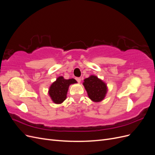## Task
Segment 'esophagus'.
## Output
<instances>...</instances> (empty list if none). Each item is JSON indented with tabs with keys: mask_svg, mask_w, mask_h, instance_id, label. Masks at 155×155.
<instances>
[{
	"mask_svg": "<svg viewBox=\"0 0 155 155\" xmlns=\"http://www.w3.org/2000/svg\"><path fill=\"white\" fill-rule=\"evenodd\" d=\"M76 81L78 83H80L81 82V78H76Z\"/></svg>",
	"mask_w": 155,
	"mask_h": 155,
	"instance_id": "1",
	"label": "esophagus"
}]
</instances>
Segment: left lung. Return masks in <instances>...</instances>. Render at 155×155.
<instances>
[{"label": "left lung", "instance_id": "1", "mask_svg": "<svg viewBox=\"0 0 155 155\" xmlns=\"http://www.w3.org/2000/svg\"><path fill=\"white\" fill-rule=\"evenodd\" d=\"M83 85L89 98L94 102H100L104 99L107 92L106 83L97 76L91 75L84 79Z\"/></svg>", "mask_w": 155, "mask_h": 155}]
</instances>
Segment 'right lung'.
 <instances>
[{
	"mask_svg": "<svg viewBox=\"0 0 155 155\" xmlns=\"http://www.w3.org/2000/svg\"><path fill=\"white\" fill-rule=\"evenodd\" d=\"M77 83L73 78L65 79L63 76H59L49 88L48 94L51 100L56 104H61L66 100L68 87L70 85Z\"/></svg>",
	"mask_w": 155,
	"mask_h": 155,
	"instance_id": "right-lung-1",
	"label": "right lung"
}]
</instances>
